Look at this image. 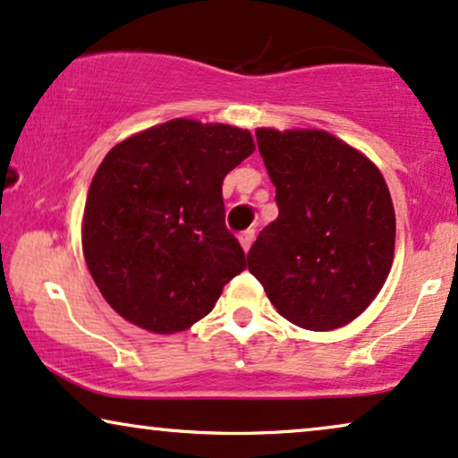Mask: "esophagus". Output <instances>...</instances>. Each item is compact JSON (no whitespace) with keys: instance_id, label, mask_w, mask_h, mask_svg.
Returning a JSON list of instances; mask_svg holds the SVG:
<instances>
[{"instance_id":"34e87169","label":"esophagus","mask_w":458,"mask_h":458,"mask_svg":"<svg viewBox=\"0 0 458 458\" xmlns=\"http://www.w3.org/2000/svg\"><path fill=\"white\" fill-rule=\"evenodd\" d=\"M253 239H256V233L253 230H245V233L239 234V241H241V247L245 249V251H249L253 245Z\"/></svg>"}]
</instances>
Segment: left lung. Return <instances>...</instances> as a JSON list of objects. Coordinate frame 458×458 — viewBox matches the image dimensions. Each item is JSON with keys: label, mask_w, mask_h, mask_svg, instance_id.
Listing matches in <instances>:
<instances>
[{"label": "left lung", "mask_w": 458, "mask_h": 458, "mask_svg": "<svg viewBox=\"0 0 458 458\" xmlns=\"http://www.w3.org/2000/svg\"><path fill=\"white\" fill-rule=\"evenodd\" d=\"M279 217L247 266L287 321L327 332L368 309L389 276L395 211L385 177L326 131L258 129Z\"/></svg>", "instance_id": "left-lung-1"}]
</instances>
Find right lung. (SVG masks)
<instances>
[{
    "label": "right lung",
    "instance_id": "1",
    "mask_svg": "<svg viewBox=\"0 0 458 458\" xmlns=\"http://www.w3.org/2000/svg\"><path fill=\"white\" fill-rule=\"evenodd\" d=\"M253 149L249 131L188 118L109 149L86 199L82 249L120 317L154 334L183 332L247 268L225 228L222 183Z\"/></svg>",
    "mask_w": 458,
    "mask_h": 458
}]
</instances>
